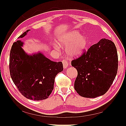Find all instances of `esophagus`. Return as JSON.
I'll list each match as a JSON object with an SVG mask.
<instances>
[{"label": "esophagus", "instance_id": "34e87169", "mask_svg": "<svg viewBox=\"0 0 126 126\" xmlns=\"http://www.w3.org/2000/svg\"><path fill=\"white\" fill-rule=\"evenodd\" d=\"M62 63H63V68H67L68 66V63H67V61L66 60H63L62 61Z\"/></svg>", "mask_w": 126, "mask_h": 126}]
</instances>
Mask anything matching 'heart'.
Instances as JSON below:
<instances>
[{"mask_svg":"<svg viewBox=\"0 0 126 126\" xmlns=\"http://www.w3.org/2000/svg\"><path fill=\"white\" fill-rule=\"evenodd\" d=\"M60 45L67 46L66 51L70 56H78L80 54L87 45V39L77 32H72L67 35L61 36L59 38ZM54 48L59 50L60 47L54 44Z\"/></svg>","mask_w":126,"mask_h":126,"instance_id":"1","label":"heart"}]
</instances>
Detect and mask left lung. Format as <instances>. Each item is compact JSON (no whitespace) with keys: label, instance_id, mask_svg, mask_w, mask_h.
I'll list each match as a JSON object with an SVG mask.
<instances>
[{"label":"left lung","instance_id":"8db88e82","mask_svg":"<svg viewBox=\"0 0 126 126\" xmlns=\"http://www.w3.org/2000/svg\"><path fill=\"white\" fill-rule=\"evenodd\" d=\"M78 72L74 88L82 97L96 98L106 94L116 76L118 58L116 46L111 40L101 39L71 61Z\"/></svg>","mask_w":126,"mask_h":126}]
</instances>
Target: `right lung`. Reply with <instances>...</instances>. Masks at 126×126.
Wrapping results in <instances>:
<instances>
[{
  "instance_id": "add662e5",
  "label": "right lung",
  "mask_w": 126,
  "mask_h": 126,
  "mask_svg": "<svg viewBox=\"0 0 126 126\" xmlns=\"http://www.w3.org/2000/svg\"><path fill=\"white\" fill-rule=\"evenodd\" d=\"M27 30L18 38L25 37ZM23 43L17 40L10 52L9 70L11 78L20 93L34 100L48 98L54 89L55 78L63 70L62 62H55L38 52L32 55L22 49Z\"/></svg>"
}]
</instances>
